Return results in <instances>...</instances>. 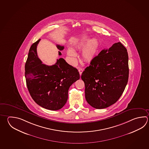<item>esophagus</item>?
Wrapping results in <instances>:
<instances>
[{
    "instance_id": "34e87169",
    "label": "esophagus",
    "mask_w": 149,
    "mask_h": 149,
    "mask_svg": "<svg viewBox=\"0 0 149 149\" xmlns=\"http://www.w3.org/2000/svg\"><path fill=\"white\" fill-rule=\"evenodd\" d=\"M83 69H81V68H79V75H81V74H82V72H83Z\"/></svg>"
}]
</instances>
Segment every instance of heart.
Segmentation results:
<instances>
[{"label":"heart","mask_w":149,"mask_h":149,"mask_svg":"<svg viewBox=\"0 0 149 149\" xmlns=\"http://www.w3.org/2000/svg\"><path fill=\"white\" fill-rule=\"evenodd\" d=\"M88 36H84L76 42V47L77 49H81V55L83 59L86 62H90L94 58L97 53L99 42L96 38L90 39ZM67 54L70 58H74L76 56L75 52L72 48H68Z\"/></svg>","instance_id":"obj_1"}]
</instances>
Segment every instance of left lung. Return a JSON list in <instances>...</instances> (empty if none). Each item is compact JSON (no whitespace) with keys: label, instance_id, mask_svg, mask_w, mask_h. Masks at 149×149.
Masks as SVG:
<instances>
[{"label":"left lung","instance_id":"obj_1","mask_svg":"<svg viewBox=\"0 0 149 149\" xmlns=\"http://www.w3.org/2000/svg\"><path fill=\"white\" fill-rule=\"evenodd\" d=\"M126 48L116 42L103 49L82 73L85 98L91 107L105 109L114 104L123 93L129 79Z\"/></svg>","mask_w":149,"mask_h":149}]
</instances>
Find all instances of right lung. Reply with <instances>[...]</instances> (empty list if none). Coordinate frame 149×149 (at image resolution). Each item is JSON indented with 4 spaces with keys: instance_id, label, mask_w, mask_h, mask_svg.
Returning a JSON list of instances; mask_svg holds the SVG:
<instances>
[{
    "instance_id": "obj_1",
    "label": "right lung",
    "mask_w": 149,
    "mask_h": 149,
    "mask_svg": "<svg viewBox=\"0 0 149 149\" xmlns=\"http://www.w3.org/2000/svg\"><path fill=\"white\" fill-rule=\"evenodd\" d=\"M40 40L34 42L29 51L25 67L26 85L31 97L39 106L47 110H59L66 104L69 88L79 79V74L62 58L52 66L42 64L37 53ZM56 46L59 51L64 48L63 46ZM58 55H62L59 51Z\"/></svg>"
}]
</instances>
